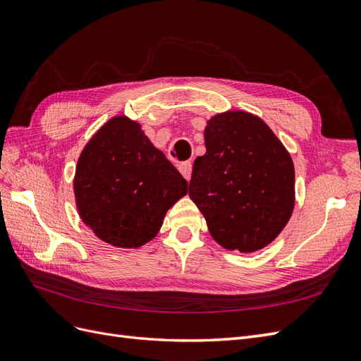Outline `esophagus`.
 Returning a JSON list of instances; mask_svg holds the SVG:
<instances>
[{"label": "esophagus", "mask_w": 361, "mask_h": 361, "mask_svg": "<svg viewBox=\"0 0 361 361\" xmlns=\"http://www.w3.org/2000/svg\"><path fill=\"white\" fill-rule=\"evenodd\" d=\"M192 161H183V164L178 165V171L181 172V176L185 178V180H190L192 177Z\"/></svg>", "instance_id": "1"}]
</instances>
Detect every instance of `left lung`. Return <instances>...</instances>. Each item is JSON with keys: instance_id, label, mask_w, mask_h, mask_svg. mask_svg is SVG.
Instances as JSON below:
<instances>
[{"instance_id": "obj_1", "label": "left lung", "mask_w": 361, "mask_h": 361, "mask_svg": "<svg viewBox=\"0 0 361 361\" xmlns=\"http://www.w3.org/2000/svg\"><path fill=\"white\" fill-rule=\"evenodd\" d=\"M204 136L207 153L193 164L190 200L222 247L244 253L265 247L294 210L293 159L249 112L216 115Z\"/></svg>"}]
</instances>
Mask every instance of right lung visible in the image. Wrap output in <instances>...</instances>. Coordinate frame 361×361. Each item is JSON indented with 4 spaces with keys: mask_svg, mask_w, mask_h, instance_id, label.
Listing matches in <instances>:
<instances>
[{
    "mask_svg": "<svg viewBox=\"0 0 361 361\" xmlns=\"http://www.w3.org/2000/svg\"><path fill=\"white\" fill-rule=\"evenodd\" d=\"M73 188L80 219L100 240L139 247L156 237L188 181L141 126L115 117L80 153Z\"/></svg>",
    "mask_w": 361,
    "mask_h": 361,
    "instance_id": "1",
    "label": "right lung"
}]
</instances>
